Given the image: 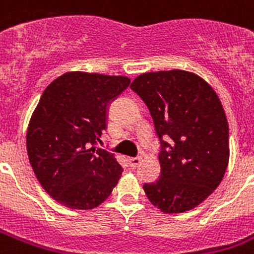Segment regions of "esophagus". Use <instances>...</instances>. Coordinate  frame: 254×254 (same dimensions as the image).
<instances>
[{
  "label": "esophagus",
  "instance_id": "esophagus-1",
  "mask_svg": "<svg viewBox=\"0 0 254 254\" xmlns=\"http://www.w3.org/2000/svg\"><path fill=\"white\" fill-rule=\"evenodd\" d=\"M141 161H142L141 157H131V158H129V165H130L131 169H135V167L139 166Z\"/></svg>",
  "mask_w": 254,
  "mask_h": 254
}]
</instances>
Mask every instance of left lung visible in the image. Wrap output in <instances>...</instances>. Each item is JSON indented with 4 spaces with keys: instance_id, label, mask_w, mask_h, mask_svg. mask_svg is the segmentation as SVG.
<instances>
[{
    "instance_id": "1",
    "label": "left lung",
    "mask_w": 254,
    "mask_h": 254,
    "mask_svg": "<svg viewBox=\"0 0 254 254\" xmlns=\"http://www.w3.org/2000/svg\"><path fill=\"white\" fill-rule=\"evenodd\" d=\"M130 88L149 108L161 145V175L143 185L147 199L165 213L195 208L228 166V123L220 100L201 77L182 69L142 73Z\"/></svg>"
}]
</instances>
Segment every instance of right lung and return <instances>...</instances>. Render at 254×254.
I'll use <instances>...</instances> for the list:
<instances>
[{"label":"right lung","instance_id":"add662e5","mask_svg":"<svg viewBox=\"0 0 254 254\" xmlns=\"http://www.w3.org/2000/svg\"><path fill=\"white\" fill-rule=\"evenodd\" d=\"M129 84L127 76L67 72L42 93L26 146L35 177L58 203L92 209L117 185L123 166L96 145L107 129L109 105Z\"/></svg>","mask_w":254,"mask_h":254}]
</instances>
